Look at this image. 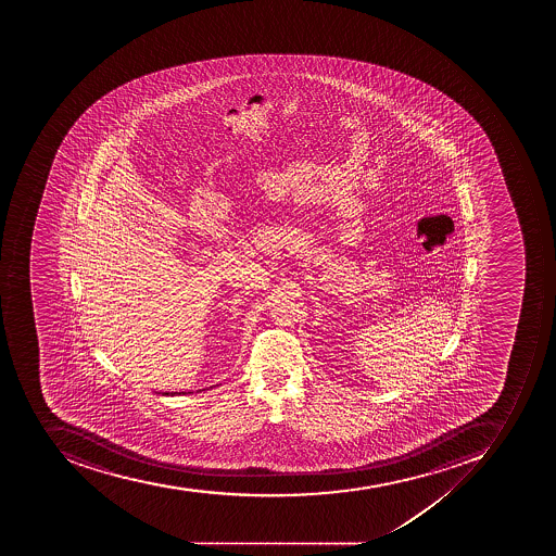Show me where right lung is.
Masks as SVG:
<instances>
[{
  "label": "right lung",
  "instance_id": "1",
  "mask_svg": "<svg viewBox=\"0 0 556 556\" xmlns=\"http://www.w3.org/2000/svg\"><path fill=\"white\" fill-rule=\"evenodd\" d=\"M166 396H168V394H184V393H165Z\"/></svg>",
  "mask_w": 556,
  "mask_h": 556
}]
</instances>
